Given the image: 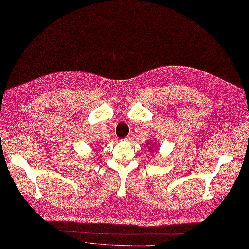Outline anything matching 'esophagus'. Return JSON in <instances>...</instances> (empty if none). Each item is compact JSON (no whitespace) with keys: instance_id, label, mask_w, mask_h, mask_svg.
I'll list each match as a JSON object with an SVG mask.
<instances>
[{"instance_id":"1","label":"esophagus","mask_w":249,"mask_h":249,"mask_svg":"<svg viewBox=\"0 0 249 249\" xmlns=\"http://www.w3.org/2000/svg\"><path fill=\"white\" fill-rule=\"evenodd\" d=\"M123 141H126V142H128V141H131L132 140V136L131 135H128L127 137H125L124 139H122Z\"/></svg>"}]
</instances>
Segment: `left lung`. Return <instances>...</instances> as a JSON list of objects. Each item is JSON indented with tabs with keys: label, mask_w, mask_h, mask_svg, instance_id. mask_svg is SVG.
I'll return each instance as SVG.
<instances>
[{
	"label": "left lung",
	"mask_w": 249,
	"mask_h": 249,
	"mask_svg": "<svg viewBox=\"0 0 249 249\" xmlns=\"http://www.w3.org/2000/svg\"><path fill=\"white\" fill-rule=\"evenodd\" d=\"M146 144L149 146V147H148V149H149L150 151H153V152H154V147H159V146H160V145L158 144V143H157V144L155 145L153 140H148V141H147V143H146Z\"/></svg>",
	"instance_id": "8db88e82"
}]
</instances>
